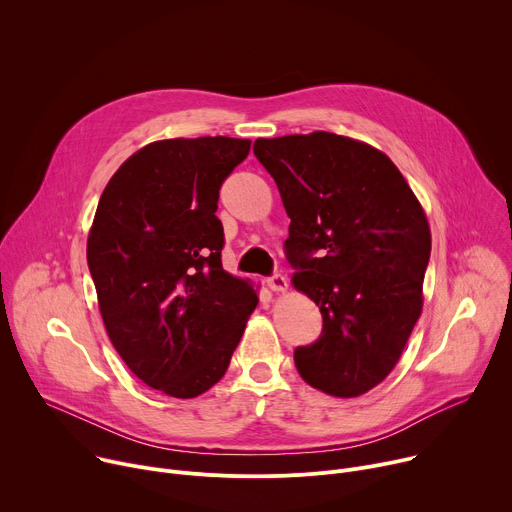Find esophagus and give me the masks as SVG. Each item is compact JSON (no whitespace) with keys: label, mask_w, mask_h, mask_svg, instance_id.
Here are the masks:
<instances>
[{"label":"esophagus","mask_w":512,"mask_h":512,"mask_svg":"<svg viewBox=\"0 0 512 512\" xmlns=\"http://www.w3.org/2000/svg\"><path fill=\"white\" fill-rule=\"evenodd\" d=\"M265 283H267V287L273 289V291H285V289H287V277L281 275V273H273L271 277L265 279Z\"/></svg>","instance_id":"obj_1"}]
</instances>
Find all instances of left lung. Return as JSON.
Instances as JSON below:
<instances>
[{"instance_id": "obj_1", "label": "left lung", "mask_w": 512, "mask_h": 512, "mask_svg": "<svg viewBox=\"0 0 512 512\" xmlns=\"http://www.w3.org/2000/svg\"><path fill=\"white\" fill-rule=\"evenodd\" d=\"M255 158L291 218L285 257L316 302L322 334L294 350L302 379L358 397L397 364L421 314L431 253L427 218L397 166L328 131L257 139Z\"/></svg>"}]
</instances>
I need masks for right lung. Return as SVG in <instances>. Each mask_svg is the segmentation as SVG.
Masks as SVG:
<instances>
[{"label": "right lung", "mask_w": 512, "mask_h": 512, "mask_svg": "<svg viewBox=\"0 0 512 512\" xmlns=\"http://www.w3.org/2000/svg\"><path fill=\"white\" fill-rule=\"evenodd\" d=\"M249 139L196 137L145 145L109 180L87 243L107 334L145 385L192 399L221 381L253 287L223 269L218 190Z\"/></svg>", "instance_id": "1"}]
</instances>
